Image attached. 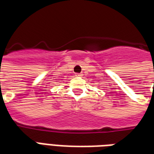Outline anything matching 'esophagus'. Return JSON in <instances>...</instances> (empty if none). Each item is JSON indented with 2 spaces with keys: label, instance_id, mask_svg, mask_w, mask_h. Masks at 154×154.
<instances>
[{
  "label": "esophagus",
  "instance_id": "esophagus-1",
  "mask_svg": "<svg viewBox=\"0 0 154 154\" xmlns=\"http://www.w3.org/2000/svg\"><path fill=\"white\" fill-rule=\"evenodd\" d=\"M82 76H83V74H82V73H77V74H76V77H82Z\"/></svg>",
  "mask_w": 154,
  "mask_h": 154
}]
</instances>
